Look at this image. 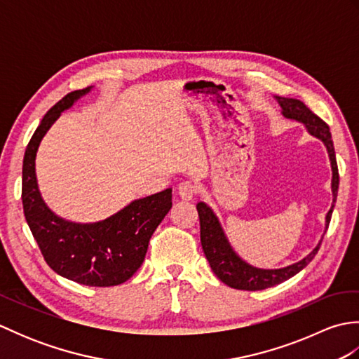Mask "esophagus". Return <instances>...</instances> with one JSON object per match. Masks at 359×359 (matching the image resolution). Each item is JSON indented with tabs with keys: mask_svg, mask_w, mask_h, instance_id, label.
I'll list each match as a JSON object with an SVG mask.
<instances>
[{
	"mask_svg": "<svg viewBox=\"0 0 359 359\" xmlns=\"http://www.w3.org/2000/svg\"><path fill=\"white\" fill-rule=\"evenodd\" d=\"M197 193V187L193 184V182H182V184L177 185V194L182 201H191L193 197Z\"/></svg>",
	"mask_w": 359,
	"mask_h": 359,
	"instance_id": "obj_1",
	"label": "esophagus"
}]
</instances>
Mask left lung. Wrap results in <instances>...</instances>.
Segmentation results:
<instances>
[{
  "label": "left lung",
  "instance_id": "1",
  "mask_svg": "<svg viewBox=\"0 0 359 359\" xmlns=\"http://www.w3.org/2000/svg\"><path fill=\"white\" fill-rule=\"evenodd\" d=\"M276 100L282 108V116L285 118L296 120L299 121V123L306 125L309 134L321 140L324 143V147L327 148V152H329L332 174H333L332 175L333 202L329 212H327L325 216V231H327V228H329V224H330L334 202H337L338 187H339L337 156H334L330 128L325 121L319 118L316 114L311 112L301 100H296V98H285V97H276ZM196 208H197V212H199V220H201V242H202L203 253L207 256L211 270L215 271L216 276L222 280L224 284H226L231 288L256 292V290H264V288L278 285L280 282L293 278L294 274L299 273L302 269H306L309 262L318 253L319 247H321L323 239L319 241V243L310 255L301 259L299 262L284 266V269H274V270L257 269V266L247 264L233 250L230 242L226 239L224 228L220 225L217 216L212 212V210L207 203L199 202Z\"/></svg>",
  "mask_w": 359,
  "mask_h": 359
}]
</instances>
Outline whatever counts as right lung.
Listing matches in <instances>:
<instances>
[{"label": "right lung", "instance_id": "add662e5", "mask_svg": "<svg viewBox=\"0 0 359 359\" xmlns=\"http://www.w3.org/2000/svg\"><path fill=\"white\" fill-rule=\"evenodd\" d=\"M90 89L93 86L67 94L43 117L22 160L21 199L30 231L53 271L83 285L112 287L123 284L140 269L152 233L172 207V189L133 201L95 224L69 222L49 210L36 184L38 147L60 114Z\"/></svg>", "mask_w": 359, "mask_h": 359}]
</instances>
